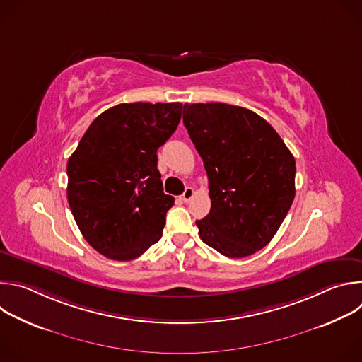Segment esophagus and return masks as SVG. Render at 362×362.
Instances as JSON below:
<instances>
[{
	"label": "esophagus",
	"mask_w": 362,
	"mask_h": 362,
	"mask_svg": "<svg viewBox=\"0 0 362 362\" xmlns=\"http://www.w3.org/2000/svg\"><path fill=\"white\" fill-rule=\"evenodd\" d=\"M193 194H194V189H193V187H186L185 192H183V194L180 196V199H182L185 203H187V202L193 197Z\"/></svg>",
	"instance_id": "1"
}]
</instances>
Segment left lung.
Returning <instances> with one entry per match:
<instances>
[{
    "mask_svg": "<svg viewBox=\"0 0 362 362\" xmlns=\"http://www.w3.org/2000/svg\"><path fill=\"white\" fill-rule=\"evenodd\" d=\"M183 124L209 179L211 212L200 239L228 257L267 246L295 197V159L275 129L245 107L185 105Z\"/></svg>",
    "mask_w": 362,
    "mask_h": 362,
    "instance_id": "8db88e82",
    "label": "left lung"
}]
</instances>
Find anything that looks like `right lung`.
Returning a JSON list of instances; mask_svg holds the SVG:
<instances>
[{"label":"right lung","mask_w":362,"mask_h":362,"mask_svg":"<svg viewBox=\"0 0 362 362\" xmlns=\"http://www.w3.org/2000/svg\"><path fill=\"white\" fill-rule=\"evenodd\" d=\"M182 103H123L94 119L67 163V199L84 239L113 261L159 242L175 197L163 192L158 148L175 133Z\"/></svg>","instance_id":"1"}]
</instances>
